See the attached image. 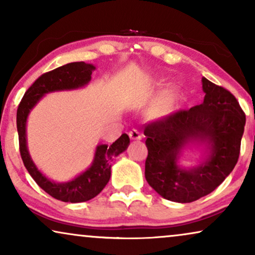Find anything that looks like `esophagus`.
<instances>
[{
  "label": "esophagus",
  "instance_id": "obj_1",
  "mask_svg": "<svg viewBox=\"0 0 255 255\" xmlns=\"http://www.w3.org/2000/svg\"><path fill=\"white\" fill-rule=\"evenodd\" d=\"M128 135H130V139H132V140H140L142 138V134L140 133V131L135 130V128L128 132Z\"/></svg>",
  "mask_w": 255,
  "mask_h": 255
}]
</instances>
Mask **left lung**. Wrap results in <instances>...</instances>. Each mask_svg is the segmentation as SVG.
<instances>
[{"label": "left lung", "mask_w": 255, "mask_h": 255, "mask_svg": "<svg viewBox=\"0 0 255 255\" xmlns=\"http://www.w3.org/2000/svg\"><path fill=\"white\" fill-rule=\"evenodd\" d=\"M203 103L181 110L145 127L148 155L145 177L166 200L190 203L214 191L235 168L246 116L229 90L202 78ZM190 143L205 144L200 164L184 169L178 163Z\"/></svg>", "instance_id": "8db88e82"}]
</instances>
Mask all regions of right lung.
Instances as JSON below:
<instances>
[{
	"instance_id": "add662e5",
	"label": "right lung",
	"mask_w": 255,
	"mask_h": 255,
	"mask_svg": "<svg viewBox=\"0 0 255 255\" xmlns=\"http://www.w3.org/2000/svg\"><path fill=\"white\" fill-rule=\"evenodd\" d=\"M96 67L86 62H71L39 76L33 85L26 90L18 109H17V131L19 139V152L23 163L36 183L52 197L69 203H80L97 196L109 182L111 165L114 158L123 153L130 144V138L123 133L110 146L101 144L96 146L95 154L90 167L67 182H55L44 175L27 149L26 122L30 111L48 93L61 90H74L88 85L92 80L93 71Z\"/></svg>"
}]
</instances>
